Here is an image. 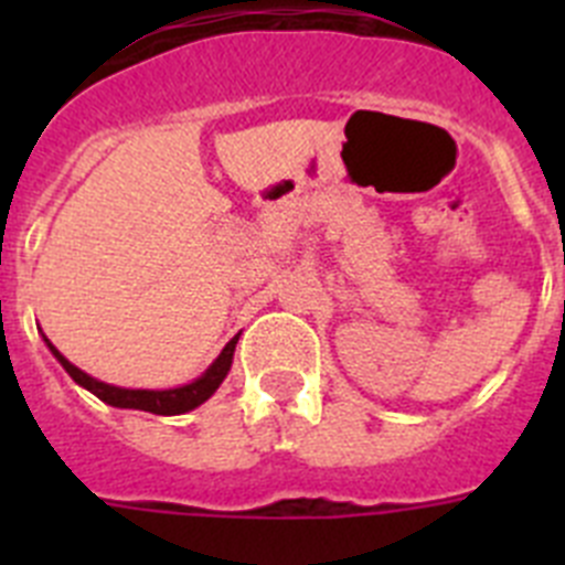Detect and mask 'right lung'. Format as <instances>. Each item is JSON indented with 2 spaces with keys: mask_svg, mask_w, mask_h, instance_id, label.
Listing matches in <instances>:
<instances>
[{
  "mask_svg": "<svg viewBox=\"0 0 565 565\" xmlns=\"http://www.w3.org/2000/svg\"><path fill=\"white\" fill-rule=\"evenodd\" d=\"M239 337H234L232 342L223 348V353L217 359H214V364L209 367L206 373H203L198 382L192 384H183V387H174V391H124V387H113V384H104L98 382V379L87 376L84 371H78L76 364H70L67 359L62 356V353L50 344V351H53V356L62 362L64 371L73 376V382H78L82 387H87L89 393H96L102 402L113 404V407H127V411H147V413H154V416H181V413H189L194 411L198 404L206 402L209 396H212L217 387H221V382L226 379L228 367H232V356H234V344H237Z\"/></svg>",
  "mask_w": 565,
  "mask_h": 565,
  "instance_id": "right-lung-1",
  "label": "right lung"
}]
</instances>
